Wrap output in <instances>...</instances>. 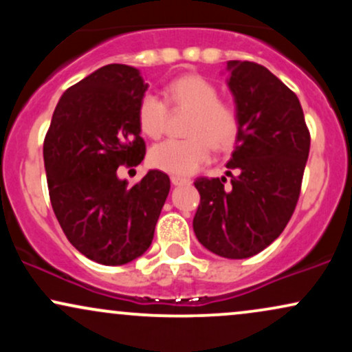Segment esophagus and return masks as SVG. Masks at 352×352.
<instances>
[{
    "mask_svg": "<svg viewBox=\"0 0 352 352\" xmlns=\"http://www.w3.org/2000/svg\"><path fill=\"white\" fill-rule=\"evenodd\" d=\"M170 182L172 185H188L190 179H185V177H179V175H172Z\"/></svg>",
    "mask_w": 352,
    "mask_h": 352,
    "instance_id": "esophagus-1",
    "label": "esophagus"
}]
</instances>
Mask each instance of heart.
I'll list each match as a JSON object with an SVG mask.
<instances>
[{
  "label": "heart",
  "mask_w": 352,
  "mask_h": 352,
  "mask_svg": "<svg viewBox=\"0 0 352 352\" xmlns=\"http://www.w3.org/2000/svg\"><path fill=\"white\" fill-rule=\"evenodd\" d=\"M164 100L155 94H144L137 106V122L144 135L159 139L165 132L168 109H185V139H168L153 145L148 162L153 168L190 175L197 172L215 151L233 147L240 134V114L227 100L218 99V89L207 78L185 74L173 79L164 89Z\"/></svg>",
  "instance_id": "1"
}]
</instances>
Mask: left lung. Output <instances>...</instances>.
Wrapping results in <instances>:
<instances>
[{
  "label": "left lung",
  "mask_w": 352,
  "mask_h": 352,
  "mask_svg": "<svg viewBox=\"0 0 352 352\" xmlns=\"http://www.w3.org/2000/svg\"><path fill=\"white\" fill-rule=\"evenodd\" d=\"M228 69L240 114L236 147L227 164L230 184L225 177L193 182L200 193L193 232L212 253L241 260L263 252L288 225L311 135L300 99L265 66L230 60Z\"/></svg>",
  "instance_id": "1"
}]
</instances>
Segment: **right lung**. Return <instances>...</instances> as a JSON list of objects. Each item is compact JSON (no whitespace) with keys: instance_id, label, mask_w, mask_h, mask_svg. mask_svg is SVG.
Instances as JSON below:
<instances>
[{"instance_id":"obj_1","label":"right lung","mask_w":352,"mask_h":352,"mask_svg":"<svg viewBox=\"0 0 352 352\" xmlns=\"http://www.w3.org/2000/svg\"><path fill=\"white\" fill-rule=\"evenodd\" d=\"M147 84L135 67L109 64L60 96L44 137V168L54 215L78 252L125 265L152 243L170 179L148 170L129 187L120 165L144 160L137 106Z\"/></svg>"}]
</instances>
